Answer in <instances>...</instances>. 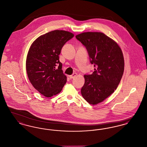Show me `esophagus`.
Returning <instances> with one entry per match:
<instances>
[{"label": "esophagus", "mask_w": 147, "mask_h": 147, "mask_svg": "<svg viewBox=\"0 0 147 147\" xmlns=\"http://www.w3.org/2000/svg\"><path fill=\"white\" fill-rule=\"evenodd\" d=\"M76 76H77V73H73V74L69 76V77L70 79H73V78H74V77H76Z\"/></svg>", "instance_id": "34e87169"}]
</instances>
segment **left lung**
Returning <instances> with one entry per match:
<instances>
[{"label": "left lung", "mask_w": 147, "mask_h": 147, "mask_svg": "<svg viewBox=\"0 0 147 147\" xmlns=\"http://www.w3.org/2000/svg\"><path fill=\"white\" fill-rule=\"evenodd\" d=\"M76 37L85 47L95 67L91 74L84 75L81 93L88 103L95 105L117 89L124 71L123 53L117 43L103 33L84 32Z\"/></svg>", "instance_id": "left-lung-1"}]
</instances>
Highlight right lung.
Returning <instances> with one entry per match:
<instances>
[{
    "mask_svg": "<svg viewBox=\"0 0 147 147\" xmlns=\"http://www.w3.org/2000/svg\"><path fill=\"white\" fill-rule=\"evenodd\" d=\"M73 37L68 31H52L37 38L30 48L26 63L28 76L33 86L46 97L59 93L67 82L59 55Z\"/></svg>",
    "mask_w": 147,
    "mask_h": 147,
    "instance_id": "add662e5",
    "label": "right lung"
}]
</instances>
